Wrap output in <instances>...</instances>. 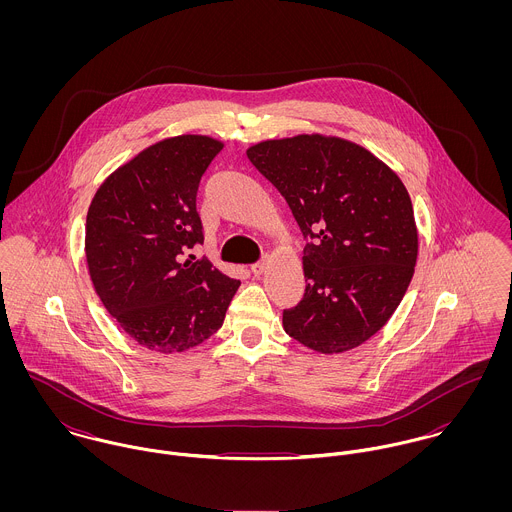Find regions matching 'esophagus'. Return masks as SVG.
Here are the masks:
<instances>
[{"label": "esophagus", "mask_w": 512, "mask_h": 512, "mask_svg": "<svg viewBox=\"0 0 512 512\" xmlns=\"http://www.w3.org/2000/svg\"><path fill=\"white\" fill-rule=\"evenodd\" d=\"M266 266H268V256H264L262 260H258L256 264H252V274L254 276H260V274H264V270H266Z\"/></svg>", "instance_id": "34e87169"}]
</instances>
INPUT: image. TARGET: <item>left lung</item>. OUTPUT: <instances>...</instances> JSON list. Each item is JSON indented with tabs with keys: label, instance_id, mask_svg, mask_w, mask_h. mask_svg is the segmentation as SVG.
<instances>
[{
	"label": "left lung",
	"instance_id": "8db88e82",
	"mask_svg": "<svg viewBox=\"0 0 512 512\" xmlns=\"http://www.w3.org/2000/svg\"><path fill=\"white\" fill-rule=\"evenodd\" d=\"M246 153L305 240V293L284 309L286 333L319 353L359 347L414 276L418 232L406 187L365 147L337 138L272 140Z\"/></svg>",
	"mask_w": 512,
	"mask_h": 512
}]
</instances>
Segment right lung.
Listing matches in <instances>:
<instances>
[{
	"instance_id": "obj_1",
	"label": "right lung",
	"mask_w": 512,
	"mask_h": 512,
	"mask_svg": "<svg viewBox=\"0 0 512 512\" xmlns=\"http://www.w3.org/2000/svg\"><path fill=\"white\" fill-rule=\"evenodd\" d=\"M220 149L207 136L163 140L114 171L90 203L84 246L94 290L151 351L201 345L240 286L189 254L205 240L197 193Z\"/></svg>"
}]
</instances>
